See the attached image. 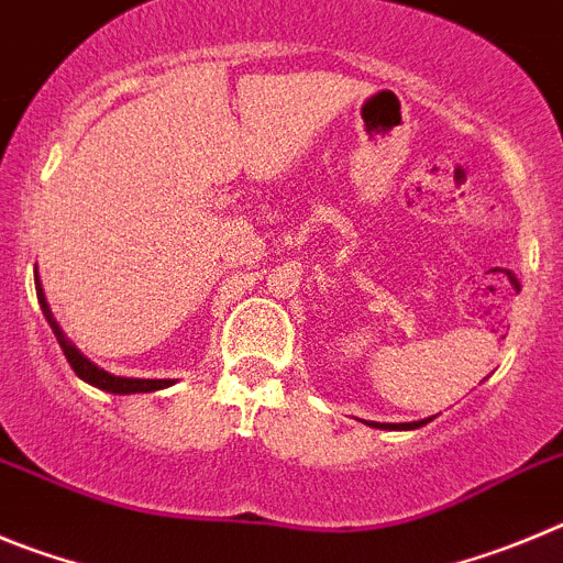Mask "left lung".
I'll return each instance as SVG.
<instances>
[{
    "label": "left lung",
    "mask_w": 563,
    "mask_h": 563,
    "mask_svg": "<svg viewBox=\"0 0 563 563\" xmlns=\"http://www.w3.org/2000/svg\"><path fill=\"white\" fill-rule=\"evenodd\" d=\"M429 420H412V423H369V427H378V429H418V427H427Z\"/></svg>",
    "instance_id": "1"
}]
</instances>
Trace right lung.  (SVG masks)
<instances>
[{
  "label": "right lung",
  "mask_w": 563,
  "mask_h": 563,
  "mask_svg": "<svg viewBox=\"0 0 563 563\" xmlns=\"http://www.w3.org/2000/svg\"><path fill=\"white\" fill-rule=\"evenodd\" d=\"M35 294H38V306H42L44 317H47L49 328H53L55 339H58L60 351L67 356L69 367L75 369V376L84 378L86 384H92V387L106 389V393H118V395H131V393H154V389H165L170 387V378H120V376H111L106 369H100L98 364H92L86 356H80V351L75 347L73 342H67L64 331L58 328V322L53 319V311H49L47 300H44V291H42V283H38V275H35Z\"/></svg>",
  "instance_id": "obj_1"
}]
</instances>
